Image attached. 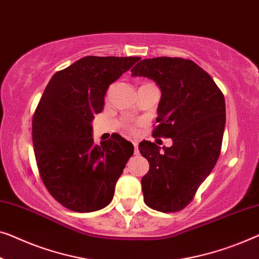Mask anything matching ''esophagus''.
Listing matches in <instances>:
<instances>
[{
    "label": "esophagus",
    "instance_id": "34e87169",
    "mask_svg": "<svg viewBox=\"0 0 259 259\" xmlns=\"http://www.w3.org/2000/svg\"><path fill=\"white\" fill-rule=\"evenodd\" d=\"M133 146H134V154L139 155V144H138V141H133Z\"/></svg>",
    "mask_w": 259,
    "mask_h": 259
}]
</instances>
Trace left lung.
<instances>
[{"label": "left lung", "mask_w": 259, "mask_h": 259, "mask_svg": "<svg viewBox=\"0 0 259 259\" xmlns=\"http://www.w3.org/2000/svg\"><path fill=\"white\" fill-rule=\"evenodd\" d=\"M133 77L154 80L161 90L154 137L170 138L162 148L144 140L149 170L141 180L144 201L162 212L182 210L219 160L226 126V102L212 78L189 59H142Z\"/></svg>", "instance_id": "obj_1"}]
</instances>
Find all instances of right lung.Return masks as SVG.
<instances>
[{
	"label": "right lung",
	"instance_id": "1",
	"mask_svg": "<svg viewBox=\"0 0 259 259\" xmlns=\"http://www.w3.org/2000/svg\"><path fill=\"white\" fill-rule=\"evenodd\" d=\"M140 57L86 56L55 73L32 118V142L40 178L55 200L70 210L106 207L133 155L119 134L95 145L92 120L104 108L110 84Z\"/></svg>",
	"mask_w": 259,
	"mask_h": 259
}]
</instances>
